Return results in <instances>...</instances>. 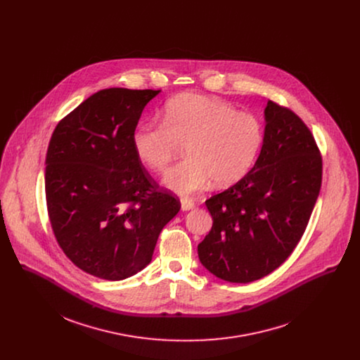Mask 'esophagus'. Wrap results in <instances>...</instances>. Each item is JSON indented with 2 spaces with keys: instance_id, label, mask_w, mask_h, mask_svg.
I'll list each match as a JSON object with an SVG mask.
<instances>
[{
  "instance_id": "1",
  "label": "esophagus",
  "mask_w": 360,
  "mask_h": 360,
  "mask_svg": "<svg viewBox=\"0 0 360 360\" xmlns=\"http://www.w3.org/2000/svg\"><path fill=\"white\" fill-rule=\"evenodd\" d=\"M195 207V204L193 200H187V198H183L181 200V209L183 210H191Z\"/></svg>"
}]
</instances>
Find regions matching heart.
Segmentation results:
<instances>
[{
    "label": "heart",
    "mask_w": 360,
    "mask_h": 360,
    "mask_svg": "<svg viewBox=\"0 0 360 360\" xmlns=\"http://www.w3.org/2000/svg\"><path fill=\"white\" fill-rule=\"evenodd\" d=\"M262 141V126L252 115L200 94L172 100L163 123H141L133 133L136 154L158 173L166 172L186 148L188 159L165 176V184L183 197L202 191L212 180L219 187L241 180Z\"/></svg>",
    "instance_id": "heart-1"
}]
</instances>
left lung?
<instances>
[{
	"mask_svg": "<svg viewBox=\"0 0 360 360\" xmlns=\"http://www.w3.org/2000/svg\"><path fill=\"white\" fill-rule=\"evenodd\" d=\"M254 167L206 200L213 224L198 257L216 277L251 283L292 254L308 226L321 186V155L302 119L269 101Z\"/></svg>",
	"mask_w": 360,
	"mask_h": 360,
	"instance_id": "8db88e82",
	"label": "left lung"
}]
</instances>
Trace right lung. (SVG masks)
<instances>
[{"label": "right lung", "instance_id": "right-lung-1", "mask_svg": "<svg viewBox=\"0 0 360 360\" xmlns=\"http://www.w3.org/2000/svg\"><path fill=\"white\" fill-rule=\"evenodd\" d=\"M160 90L105 89L66 115L46 158V200L55 238L79 269L124 280L153 259L180 201L143 166L133 133Z\"/></svg>", "mask_w": 360, "mask_h": 360}]
</instances>
